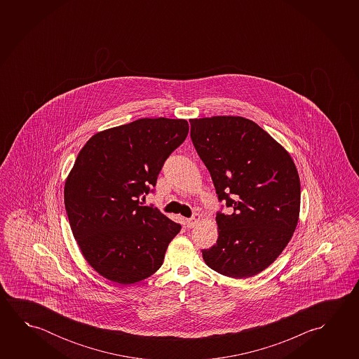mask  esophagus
<instances>
[{
	"instance_id": "34e87169",
	"label": "esophagus",
	"mask_w": 359,
	"mask_h": 359,
	"mask_svg": "<svg viewBox=\"0 0 359 359\" xmlns=\"http://www.w3.org/2000/svg\"><path fill=\"white\" fill-rule=\"evenodd\" d=\"M200 219H201V217H200L199 214H196V215H194L193 217H190V219H187V220H185V225H187V228H189V229L194 228L195 225L199 223Z\"/></svg>"
}]
</instances>
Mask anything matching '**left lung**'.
I'll return each instance as SVG.
<instances>
[{
  "instance_id": "8db88e82",
  "label": "left lung",
  "mask_w": 359,
  "mask_h": 359,
  "mask_svg": "<svg viewBox=\"0 0 359 359\" xmlns=\"http://www.w3.org/2000/svg\"><path fill=\"white\" fill-rule=\"evenodd\" d=\"M190 137L210 172L217 199V241L204 249L212 271L236 279L257 276L293 236L299 175L288 151L258 123L241 116L191 118Z\"/></svg>"
}]
</instances>
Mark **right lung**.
<instances>
[{
	"label": "right lung",
	"mask_w": 359,
	"mask_h": 359,
	"mask_svg": "<svg viewBox=\"0 0 359 359\" xmlns=\"http://www.w3.org/2000/svg\"><path fill=\"white\" fill-rule=\"evenodd\" d=\"M182 118H139L95 134L66 179L65 208L88 264L121 285L147 279L182 229L139 201L156 185L165 160L187 139Z\"/></svg>",
	"instance_id": "add662e5"
}]
</instances>
